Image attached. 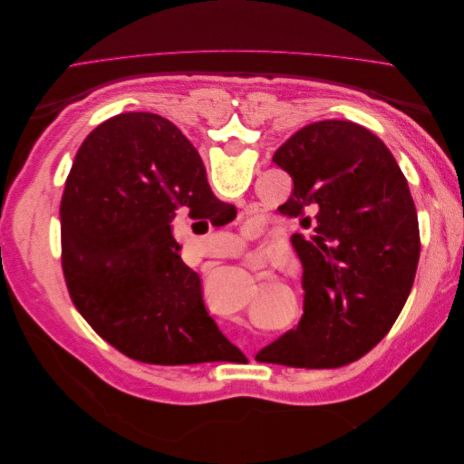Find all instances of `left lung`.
<instances>
[{"mask_svg":"<svg viewBox=\"0 0 464 464\" xmlns=\"http://www.w3.org/2000/svg\"><path fill=\"white\" fill-rule=\"evenodd\" d=\"M273 162L294 181L278 210L310 234L292 236L304 315L259 354L292 368L346 366L389 333L414 285L420 230L409 184L382 139L344 120L305 125Z\"/></svg>","mask_w":464,"mask_h":464,"instance_id":"8db88e82","label":"left lung"}]
</instances>
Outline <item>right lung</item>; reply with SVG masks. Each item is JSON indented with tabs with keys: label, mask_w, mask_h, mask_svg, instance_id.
<instances>
[{
	"label": "right lung",
	"mask_w": 464,
	"mask_h": 464,
	"mask_svg": "<svg viewBox=\"0 0 464 464\" xmlns=\"http://www.w3.org/2000/svg\"><path fill=\"white\" fill-rule=\"evenodd\" d=\"M184 215L224 227L236 207L215 198L172 121L131 111L82 141L60 207L65 283L89 325L137 362L186 366L236 353L207 312L199 275L178 256L172 228Z\"/></svg>",
	"instance_id": "1"
}]
</instances>
